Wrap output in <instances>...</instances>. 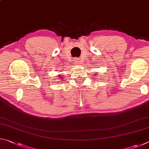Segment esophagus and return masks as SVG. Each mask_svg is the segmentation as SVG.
Instances as JSON below:
<instances>
[{
	"mask_svg": "<svg viewBox=\"0 0 149 149\" xmlns=\"http://www.w3.org/2000/svg\"><path fill=\"white\" fill-rule=\"evenodd\" d=\"M79 62H80V60H79V58H75V59L74 60V64H79Z\"/></svg>",
	"mask_w": 149,
	"mask_h": 149,
	"instance_id": "1",
	"label": "esophagus"
}]
</instances>
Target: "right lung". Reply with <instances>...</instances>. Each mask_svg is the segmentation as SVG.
Here are the masks:
<instances>
[{
	"mask_svg": "<svg viewBox=\"0 0 149 149\" xmlns=\"http://www.w3.org/2000/svg\"><path fill=\"white\" fill-rule=\"evenodd\" d=\"M58 78H60V79H60V80H62L63 79H64V78H63V77L61 76V75H58Z\"/></svg>",
	"mask_w": 149,
	"mask_h": 149,
	"instance_id": "add662e5",
	"label": "right lung"
}]
</instances>
